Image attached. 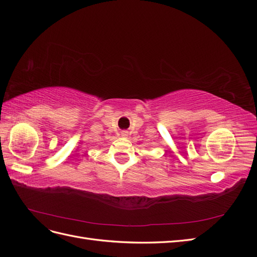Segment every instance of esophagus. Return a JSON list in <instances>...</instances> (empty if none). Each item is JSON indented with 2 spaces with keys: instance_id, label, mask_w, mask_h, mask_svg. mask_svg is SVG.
<instances>
[{
  "instance_id": "esophagus-1",
  "label": "esophagus",
  "mask_w": 257,
  "mask_h": 257,
  "mask_svg": "<svg viewBox=\"0 0 257 257\" xmlns=\"http://www.w3.org/2000/svg\"><path fill=\"white\" fill-rule=\"evenodd\" d=\"M121 136H122V137H127V136H128V132L122 131V132H121Z\"/></svg>"
}]
</instances>
